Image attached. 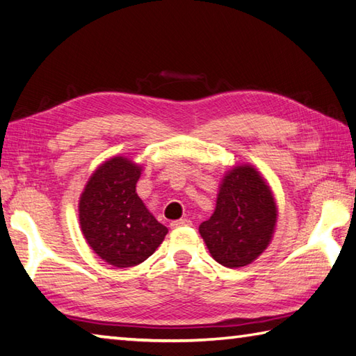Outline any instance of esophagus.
<instances>
[{
  "label": "esophagus",
  "mask_w": 356,
  "mask_h": 356,
  "mask_svg": "<svg viewBox=\"0 0 356 356\" xmlns=\"http://www.w3.org/2000/svg\"><path fill=\"white\" fill-rule=\"evenodd\" d=\"M191 225V220L190 219H179V220H172L170 227L171 228H179V227H188Z\"/></svg>",
  "instance_id": "1"
}]
</instances>
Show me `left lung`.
<instances>
[{"label":"left lung","instance_id":"8db88e82","mask_svg":"<svg viewBox=\"0 0 356 356\" xmlns=\"http://www.w3.org/2000/svg\"><path fill=\"white\" fill-rule=\"evenodd\" d=\"M276 204L270 186L252 166H236L220 185L216 210L199 227L214 261L236 268L253 262L273 234Z\"/></svg>","mask_w":356,"mask_h":356}]
</instances>
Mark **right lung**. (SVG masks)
Here are the masks:
<instances>
[{"label": "right lung", "instance_id": "obj_1", "mask_svg": "<svg viewBox=\"0 0 356 356\" xmlns=\"http://www.w3.org/2000/svg\"><path fill=\"white\" fill-rule=\"evenodd\" d=\"M140 171L128 159H111L92 174L80 197V225L89 247L118 268L148 259L168 233L137 196Z\"/></svg>", "mask_w": 356, "mask_h": 356}]
</instances>
